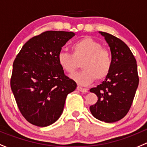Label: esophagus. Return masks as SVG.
Instances as JSON below:
<instances>
[{
	"instance_id": "34e87169",
	"label": "esophagus",
	"mask_w": 147,
	"mask_h": 147,
	"mask_svg": "<svg viewBox=\"0 0 147 147\" xmlns=\"http://www.w3.org/2000/svg\"><path fill=\"white\" fill-rule=\"evenodd\" d=\"M77 89L78 90L79 92H84V93H86V92H88V89H87V88H83V87L78 86V87H77Z\"/></svg>"
}]
</instances>
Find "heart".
<instances>
[{
    "instance_id": "heart-1",
    "label": "heart",
    "mask_w": 147,
    "mask_h": 147,
    "mask_svg": "<svg viewBox=\"0 0 147 147\" xmlns=\"http://www.w3.org/2000/svg\"><path fill=\"white\" fill-rule=\"evenodd\" d=\"M72 53L60 51L59 64L67 73L72 75L80 67L83 70L72 76L78 83L89 85L95 80H102L109 75L112 67L111 53L100 42L91 37H85L72 45Z\"/></svg>"
}]
</instances>
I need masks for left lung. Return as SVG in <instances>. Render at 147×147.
Returning a JSON list of instances; mask_svg holds the SVG:
<instances>
[{"instance_id": "left-lung-1", "label": "left lung", "mask_w": 147, "mask_h": 147, "mask_svg": "<svg viewBox=\"0 0 147 147\" xmlns=\"http://www.w3.org/2000/svg\"><path fill=\"white\" fill-rule=\"evenodd\" d=\"M109 45L112 67L105 80L90 89L98 97L90 111L100 121L112 123L126 116L138 88L137 64L133 53L125 42L111 34L100 31Z\"/></svg>"}]
</instances>
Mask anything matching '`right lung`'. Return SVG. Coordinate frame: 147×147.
<instances>
[{
  "instance_id": "add662e5",
  "label": "right lung",
  "mask_w": 147,
  "mask_h": 147,
  "mask_svg": "<svg viewBox=\"0 0 147 147\" xmlns=\"http://www.w3.org/2000/svg\"><path fill=\"white\" fill-rule=\"evenodd\" d=\"M75 35L45 31L29 39L16 56L11 88L20 111L32 125L47 127L57 121L67 96L76 88L57 59L61 47Z\"/></svg>"
}]
</instances>
